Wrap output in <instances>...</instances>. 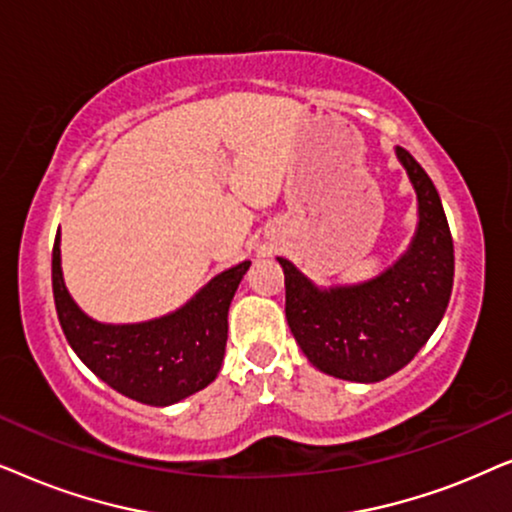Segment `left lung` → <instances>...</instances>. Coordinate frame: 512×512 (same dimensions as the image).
I'll return each instance as SVG.
<instances>
[{
    "mask_svg": "<svg viewBox=\"0 0 512 512\" xmlns=\"http://www.w3.org/2000/svg\"><path fill=\"white\" fill-rule=\"evenodd\" d=\"M419 203L414 238L384 274L358 285H313L278 257L285 318L299 349L330 377L374 384L403 370L440 325L454 283V243L438 189L403 147H395Z\"/></svg>",
    "mask_w": 512,
    "mask_h": 512,
    "instance_id": "left-lung-1",
    "label": "left lung"
}]
</instances>
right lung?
I'll use <instances>...</instances> for the list:
<instances>
[{
  "label": "right lung",
  "instance_id": "obj_1",
  "mask_svg": "<svg viewBox=\"0 0 512 512\" xmlns=\"http://www.w3.org/2000/svg\"><path fill=\"white\" fill-rule=\"evenodd\" d=\"M250 269L241 262L168 316L131 325L98 323L74 304L60 269V229L53 243V299L67 342L95 377L138 403L166 407L215 381L227 346L234 292Z\"/></svg>",
  "mask_w": 512,
  "mask_h": 512
}]
</instances>
